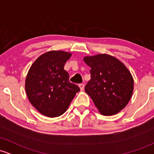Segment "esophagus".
<instances>
[{"label": "esophagus", "mask_w": 154, "mask_h": 154, "mask_svg": "<svg viewBox=\"0 0 154 154\" xmlns=\"http://www.w3.org/2000/svg\"><path fill=\"white\" fill-rule=\"evenodd\" d=\"M79 87H80V90L82 91V90L84 89V87H85V85H84V84L81 83V84H80V85H79Z\"/></svg>", "instance_id": "1"}]
</instances>
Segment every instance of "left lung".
<instances>
[{
    "mask_svg": "<svg viewBox=\"0 0 154 154\" xmlns=\"http://www.w3.org/2000/svg\"><path fill=\"white\" fill-rule=\"evenodd\" d=\"M91 67V80L85 91L103 115L117 114L127 106L134 91V79L126 66L107 54L86 56Z\"/></svg>",
    "mask_w": 154,
    "mask_h": 154,
    "instance_id": "1",
    "label": "left lung"
}]
</instances>
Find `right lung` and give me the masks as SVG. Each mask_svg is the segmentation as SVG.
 <instances>
[{"label":"right lung","mask_w":154,"mask_h":154,"mask_svg":"<svg viewBox=\"0 0 154 154\" xmlns=\"http://www.w3.org/2000/svg\"><path fill=\"white\" fill-rule=\"evenodd\" d=\"M72 53L50 51L40 55L30 67L25 82L29 100L43 115L57 117L69 108L80 88L69 82L64 70Z\"/></svg>","instance_id":"1"}]
</instances>
